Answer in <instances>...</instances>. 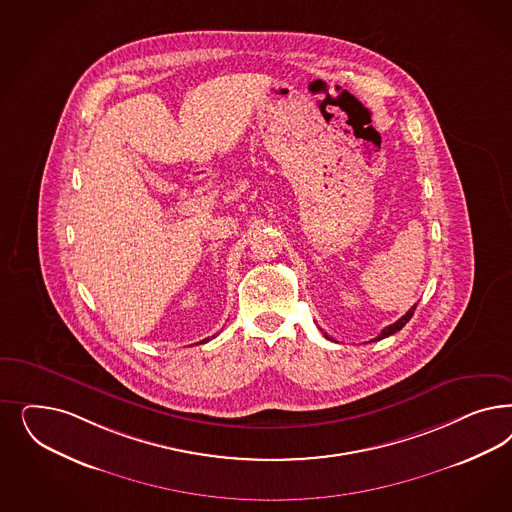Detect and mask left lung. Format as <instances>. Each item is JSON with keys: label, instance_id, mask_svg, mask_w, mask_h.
Wrapping results in <instances>:
<instances>
[{"label": "left lung", "instance_id": "8db88e82", "mask_svg": "<svg viewBox=\"0 0 512 512\" xmlns=\"http://www.w3.org/2000/svg\"><path fill=\"white\" fill-rule=\"evenodd\" d=\"M414 311H416V305H413L407 313L403 314L397 322H394V324H390V326H386L384 330L380 331V335H377L373 341H380V339H384V337H390V335H394V333H397V331L401 330L411 318H413ZM328 337V335H326ZM330 339V337H328Z\"/></svg>", "mask_w": 512, "mask_h": 512}]
</instances>
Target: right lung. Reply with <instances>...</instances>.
<instances>
[{"label":"right lung","mask_w":512,"mask_h":512,"mask_svg":"<svg viewBox=\"0 0 512 512\" xmlns=\"http://www.w3.org/2000/svg\"><path fill=\"white\" fill-rule=\"evenodd\" d=\"M213 337H215V335H213ZM207 341H209V337H207V339H203V341H201V343H207Z\"/></svg>","instance_id":"right-lung-1"}]
</instances>
